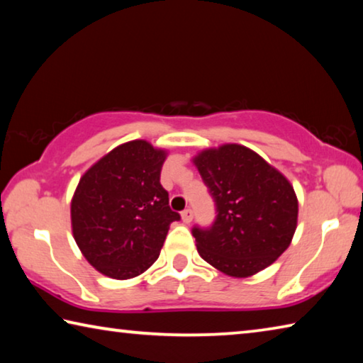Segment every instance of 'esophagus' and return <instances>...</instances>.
<instances>
[{
  "instance_id": "34e87169",
  "label": "esophagus",
  "mask_w": 363,
  "mask_h": 363,
  "mask_svg": "<svg viewBox=\"0 0 363 363\" xmlns=\"http://www.w3.org/2000/svg\"><path fill=\"white\" fill-rule=\"evenodd\" d=\"M181 216H182V220H184V223H186V224H189V223H190V220H192V219H194V211H192V210H190V208H187V210H184V211H182V214H181Z\"/></svg>"
}]
</instances>
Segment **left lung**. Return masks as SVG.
Listing matches in <instances>:
<instances>
[{
  "label": "left lung",
  "mask_w": 363,
  "mask_h": 363,
  "mask_svg": "<svg viewBox=\"0 0 363 363\" xmlns=\"http://www.w3.org/2000/svg\"><path fill=\"white\" fill-rule=\"evenodd\" d=\"M216 205L210 227L195 225L200 256L230 277H250L290 247L298 199L290 181L248 147L225 144L194 158Z\"/></svg>",
  "instance_id": "8db88e82"
}]
</instances>
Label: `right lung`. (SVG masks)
<instances>
[{
	"label": "right lung",
	"mask_w": 363,
	"mask_h": 363,
	"mask_svg": "<svg viewBox=\"0 0 363 363\" xmlns=\"http://www.w3.org/2000/svg\"><path fill=\"white\" fill-rule=\"evenodd\" d=\"M167 152L147 140L121 144L94 163L72 199L73 238L101 274L138 277L158 259L179 213L160 184Z\"/></svg>",
	"instance_id": "1"
}]
</instances>
